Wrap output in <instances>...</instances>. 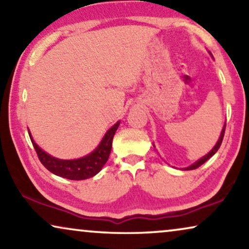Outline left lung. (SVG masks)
Instances as JSON below:
<instances>
[{"label": "left lung", "mask_w": 249, "mask_h": 249, "mask_svg": "<svg viewBox=\"0 0 249 249\" xmlns=\"http://www.w3.org/2000/svg\"><path fill=\"white\" fill-rule=\"evenodd\" d=\"M210 54H211V53H210ZM224 131H226V124H224L222 131H221V135H220V137H219V141H217V142L215 144V146H214V147H213L212 149H211L210 153H207V154H206L205 156H203L202 159H199L198 161H196L195 163H194V164L189 165V166H187V168L182 169V170H194V169H197V168H198V166H200L202 164H204V163H205V162L207 161V160L212 158V156H213L214 154H215V153L217 152V149L220 148L221 142H222V139H223V136H224ZM153 146H154V145H153ZM154 147H155V146H154Z\"/></svg>", "instance_id": "left-lung-1"}]
</instances>
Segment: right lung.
Returning a JSON list of instances; mask_svg holds the SVG:
<instances>
[{
	"instance_id": "right-lung-1",
	"label": "right lung",
	"mask_w": 249,
	"mask_h": 249,
	"mask_svg": "<svg viewBox=\"0 0 249 249\" xmlns=\"http://www.w3.org/2000/svg\"><path fill=\"white\" fill-rule=\"evenodd\" d=\"M119 124H120V121H118L117 124L108 129L107 134L104 135L103 139L101 141L100 145L93 152L86 156H84V158L74 160H61L47 154L45 151H43L36 144L29 130L28 134L39 161L42 162V164L50 172L66 179L85 180L97 175L102 170V168H103L105 163L107 162L112 148V141H113V136L115 131H117Z\"/></svg>"
}]
</instances>
